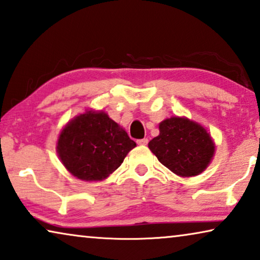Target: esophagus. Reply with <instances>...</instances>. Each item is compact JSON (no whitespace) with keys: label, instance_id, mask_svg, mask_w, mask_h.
<instances>
[{"label":"esophagus","instance_id":"1","mask_svg":"<svg viewBox=\"0 0 260 260\" xmlns=\"http://www.w3.org/2000/svg\"><path fill=\"white\" fill-rule=\"evenodd\" d=\"M137 144H138V145H146V144H148V139H146V138L138 139V141H137Z\"/></svg>","mask_w":260,"mask_h":260}]
</instances>
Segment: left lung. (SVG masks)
<instances>
[{"instance_id":"left-lung-1","label":"left lung","mask_w":260,"mask_h":260,"mask_svg":"<svg viewBox=\"0 0 260 260\" xmlns=\"http://www.w3.org/2000/svg\"><path fill=\"white\" fill-rule=\"evenodd\" d=\"M149 149L177 176L194 177L211 163L216 144L201 124L175 116L159 123V135L149 142Z\"/></svg>"}]
</instances>
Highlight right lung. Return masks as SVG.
I'll use <instances>...</instances> for the list:
<instances>
[{
  "label": "right lung",
  "mask_w": 260,
  "mask_h": 260,
  "mask_svg": "<svg viewBox=\"0 0 260 260\" xmlns=\"http://www.w3.org/2000/svg\"><path fill=\"white\" fill-rule=\"evenodd\" d=\"M136 146L103 110H85L59 133L56 151L69 174L85 182L108 178Z\"/></svg>",
  "instance_id": "right-lung-1"
}]
</instances>
